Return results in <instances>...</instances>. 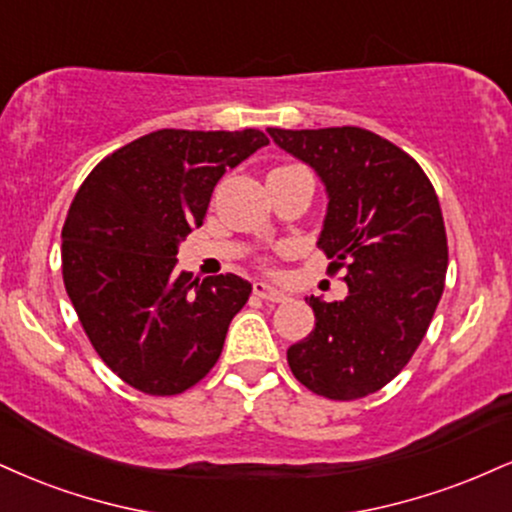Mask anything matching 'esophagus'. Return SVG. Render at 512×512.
Here are the masks:
<instances>
[{
  "label": "esophagus",
  "instance_id": "34e87169",
  "mask_svg": "<svg viewBox=\"0 0 512 512\" xmlns=\"http://www.w3.org/2000/svg\"><path fill=\"white\" fill-rule=\"evenodd\" d=\"M252 291H255L257 298L267 300V303H283V300H286V293L279 291V288L272 286V283H267V281H255Z\"/></svg>",
  "mask_w": 512,
  "mask_h": 512
}]
</instances>
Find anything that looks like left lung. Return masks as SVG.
Returning a JSON list of instances; mask_svg holds the SVG:
<instances>
[{
  "mask_svg": "<svg viewBox=\"0 0 512 512\" xmlns=\"http://www.w3.org/2000/svg\"><path fill=\"white\" fill-rule=\"evenodd\" d=\"M267 133L322 178L329 207L317 245L348 283L343 300L305 298L315 329L288 348V365L317 396L365 398L408 365L441 300L448 243L439 197L408 152L365 128Z\"/></svg>",
  "mask_w": 512,
  "mask_h": 512,
  "instance_id": "8db88e82",
  "label": "left lung"
}]
</instances>
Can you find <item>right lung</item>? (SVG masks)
I'll return each instance as SVG.
<instances>
[{
    "mask_svg": "<svg viewBox=\"0 0 512 512\" xmlns=\"http://www.w3.org/2000/svg\"><path fill=\"white\" fill-rule=\"evenodd\" d=\"M264 145L257 128H162L104 157L73 197L61 229L66 293L92 348L133 389L176 396L217 365L252 286L178 272V243L202 226L226 169Z\"/></svg>",
    "mask_w": 512,
    "mask_h": 512,
    "instance_id": "obj_1",
    "label": "right lung"
}]
</instances>
